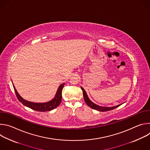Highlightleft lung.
Segmentation results:
<instances>
[{"mask_svg": "<svg viewBox=\"0 0 150 150\" xmlns=\"http://www.w3.org/2000/svg\"><path fill=\"white\" fill-rule=\"evenodd\" d=\"M81 90H82V92H83V98H84V101H85V103H86L87 104V105H88L90 108H92L94 110H98V111H100V112L110 111V110H112L117 108V107H119V105H120L122 104H119L117 105L113 106V107H104V106L98 105L94 103L93 101H91L90 100V98H88V97L87 96V94L86 91H85V90L82 87H81Z\"/></svg>", "mask_w": 150, "mask_h": 150, "instance_id": "1", "label": "left lung"}]
</instances>
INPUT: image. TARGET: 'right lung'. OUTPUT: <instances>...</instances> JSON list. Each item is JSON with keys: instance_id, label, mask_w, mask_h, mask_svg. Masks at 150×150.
I'll return each mask as SVG.
<instances>
[{"instance_id": "right-lung-1", "label": "right lung", "mask_w": 150, "mask_h": 150, "mask_svg": "<svg viewBox=\"0 0 150 150\" xmlns=\"http://www.w3.org/2000/svg\"><path fill=\"white\" fill-rule=\"evenodd\" d=\"M12 84H13V87L14 88L16 97H17L18 100L21 103L23 104L24 105L28 107V108H29L31 109H33L34 110H36V111L47 112V111H50V110L56 108L60 104L61 101H62V91L64 85H65V83H62L61 85H59V87L57 90V92L56 93L54 97L50 101L46 102V103H34V102L29 101H27V100L24 99L18 94L13 83H12Z\"/></svg>"}]
</instances>
